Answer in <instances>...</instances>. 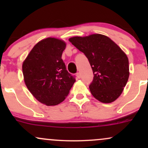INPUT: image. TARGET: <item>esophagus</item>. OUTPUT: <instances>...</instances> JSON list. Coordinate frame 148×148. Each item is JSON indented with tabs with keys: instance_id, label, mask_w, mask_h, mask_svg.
Segmentation results:
<instances>
[{
	"instance_id": "1",
	"label": "esophagus",
	"mask_w": 148,
	"mask_h": 148,
	"mask_svg": "<svg viewBox=\"0 0 148 148\" xmlns=\"http://www.w3.org/2000/svg\"><path fill=\"white\" fill-rule=\"evenodd\" d=\"M76 77H77V78H78V79H81V74H80V73H79V72L76 73Z\"/></svg>"
}]
</instances>
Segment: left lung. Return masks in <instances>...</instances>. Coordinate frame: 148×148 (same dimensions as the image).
Instances as JSON below:
<instances>
[{
    "label": "left lung",
    "instance_id": "left-lung-1",
    "mask_svg": "<svg viewBox=\"0 0 148 148\" xmlns=\"http://www.w3.org/2000/svg\"><path fill=\"white\" fill-rule=\"evenodd\" d=\"M69 41L88 58L94 78L89 88L102 103H111L123 92L130 76L126 53L106 35L92 34L72 37Z\"/></svg>",
    "mask_w": 148,
    "mask_h": 148
}]
</instances>
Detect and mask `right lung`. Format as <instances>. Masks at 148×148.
Masks as SVG:
<instances>
[{"mask_svg":"<svg viewBox=\"0 0 148 148\" xmlns=\"http://www.w3.org/2000/svg\"><path fill=\"white\" fill-rule=\"evenodd\" d=\"M65 47L63 40L47 37L34 46L22 64L27 88L37 101L47 106L63 101L75 82L61 58Z\"/></svg>","mask_w":148,"mask_h":148,"instance_id":"obj_1","label":"right lung"}]
</instances>
